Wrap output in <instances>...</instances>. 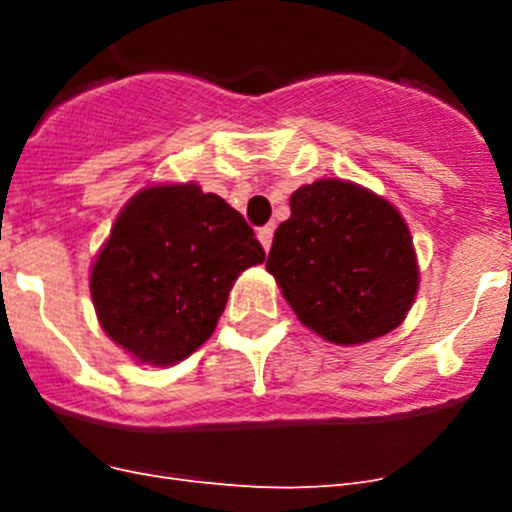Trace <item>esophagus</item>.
Segmentation results:
<instances>
[{"label":"esophagus","instance_id":"obj_1","mask_svg":"<svg viewBox=\"0 0 512 512\" xmlns=\"http://www.w3.org/2000/svg\"><path fill=\"white\" fill-rule=\"evenodd\" d=\"M259 241H261V246H264V251H269L271 241H274V225L259 228Z\"/></svg>","mask_w":512,"mask_h":512}]
</instances>
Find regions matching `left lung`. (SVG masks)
<instances>
[{"instance_id": "left-lung-1", "label": "left lung", "mask_w": 512, "mask_h": 512, "mask_svg": "<svg viewBox=\"0 0 512 512\" xmlns=\"http://www.w3.org/2000/svg\"><path fill=\"white\" fill-rule=\"evenodd\" d=\"M289 210L266 269L297 318L338 346L395 330L418 295V259L400 212L341 179L305 184Z\"/></svg>"}]
</instances>
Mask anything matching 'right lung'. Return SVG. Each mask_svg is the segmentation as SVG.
<instances>
[{
    "mask_svg": "<svg viewBox=\"0 0 512 512\" xmlns=\"http://www.w3.org/2000/svg\"><path fill=\"white\" fill-rule=\"evenodd\" d=\"M266 259L251 225L197 184H156L117 215L89 289L104 333L143 364L171 366L212 336L241 271Z\"/></svg>",
    "mask_w": 512,
    "mask_h": 512,
    "instance_id": "1",
    "label": "right lung"
}]
</instances>
